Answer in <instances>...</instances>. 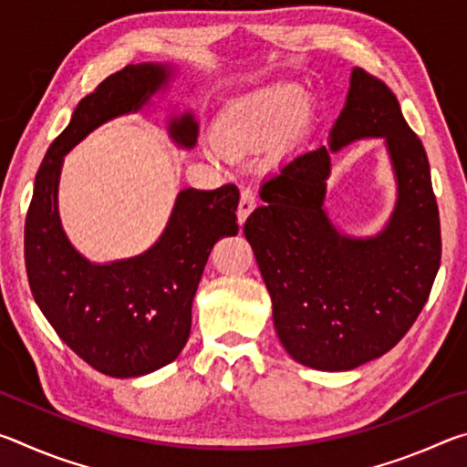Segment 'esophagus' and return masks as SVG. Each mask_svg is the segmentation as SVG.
I'll use <instances>...</instances> for the list:
<instances>
[{"instance_id":"34e87169","label":"esophagus","mask_w":467,"mask_h":467,"mask_svg":"<svg viewBox=\"0 0 467 467\" xmlns=\"http://www.w3.org/2000/svg\"><path fill=\"white\" fill-rule=\"evenodd\" d=\"M257 205V193L253 187H244L241 192V202H239V212H236V218H239V224H243L247 216Z\"/></svg>"}]
</instances>
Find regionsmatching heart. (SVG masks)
Returning <instances> with one entry per match:
<instances>
[{
  "instance_id": "obj_1",
  "label": "heart",
  "mask_w": 467,
  "mask_h": 467,
  "mask_svg": "<svg viewBox=\"0 0 467 467\" xmlns=\"http://www.w3.org/2000/svg\"><path fill=\"white\" fill-rule=\"evenodd\" d=\"M311 99L300 86H272L228 105L218 117L220 144L241 150L278 140L309 115Z\"/></svg>"
}]
</instances>
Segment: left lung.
I'll return each mask as SVG.
<instances>
[{
	"label": "left lung",
	"mask_w": 467,
	"mask_h": 467,
	"mask_svg": "<svg viewBox=\"0 0 467 467\" xmlns=\"http://www.w3.org/2000/svg\"><path fill=\"white\" fill-rule=\"evenodd\" d=\"M365 137L386 140L399 202L381 234L354 240L330 224L322 202L330 154ZM262 200L243 233L290 357L317 370H352L389 352L429 300L441 223L424 146L387 84L354 67L329 144L282 162L262 185Z\"/></svg>",
	"instance_id": "left-lung-1"
}]
</instances>
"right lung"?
Masks as SVG:
<instances>
[{
    "label": "right lung",
    "mask_w": 467,
    "mask_h": 467,
    "mask_svg": "<svg viewBox=\"0 0 467 467\" xmlns=\"http://www.w3.org/2000/svg\"><path fill=\"white\" fill-rule=\"evenodd\" d=\"M171 66L138 63L102 80L78 102L69 125L47 150L25 224L28 284L38 309L84 362L109 377H140L179 357L192 331V305L214 243L239 233V189H183L152 247L141 255L92 264L61 228L57 187L63 156L99 125L136 113L167 88ZM192 113L169 123L181 148H193Z\"/></svg>",
    "instance_id": "obj_1"
}]
</instances>
